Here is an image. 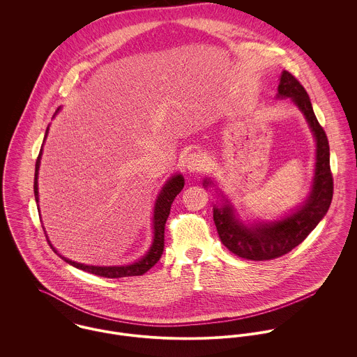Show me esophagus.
Wrapping results in <instances>:
<instances>
[{
    "mask_svg": "<svg viewBox=\"0 0 357 357\" xmlns=\"http://www.w3.org/2000/svg\"><path fill=\"white\" fill-rule=\"evenodd\" d=\"M185 167L190 172H199L204 167V156L201 153H191L185 158Z\"/></svg>",
    "mask_w": 357,
    "mask_h": 357,
    "instance_id": "1",
    "label": "esophagus"
}]
</instances>
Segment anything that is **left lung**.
<instances>
[{
    "mask_svg": "<svg viewBox=\"0 0 357 357\" xmlns=\"http://www.w3.org/2000/svg\"><path fill=\"white\" fill-rule=\"evenodd\" d=\"M291 99L304 114L316 142V162L312 188L304 204L272 221L245 224L234 204L221 192L222 204L213 206V220L222 245L242 258L264 261L287 255L303 243L326 215L333 199V174L330 170V147L326 132L319 125L304 86L289 71H282L276 99ZM214 185L204 178V187Z\"/></svg>",
    "mask_w": 357,
    "mask_h": 357,
    "instance_id": "obj_1",
    "label": "left lung"
}]
</instances>
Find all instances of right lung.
I'll return each instance as SVG.
<instances>
[{"mask_svg": "<svg viewBox=\"0 0 357 357\" xmlns=\"http://www.w3.org/2000/svg\"><path fill=\"white\" fill-rule=\"evenodd\" d=\"M59 111V109H57ZM50 132V126L47 128L45 132V137H44V143L47 140ZM44 147V144H43ZM43 147L40 150V155L37 158L36 162V174H34V197H36V202H40V197H38V170H40V165H41V156H43ZM184 187V177L183 174L177 173L174 176H172L166 184L162 187L160 192L158 194L156 199H155V204H153V243L151 248L149 249V252L143 255L140 259L128 264V265H115V266H99V265H86V264H81V262H75L73 259H68L66 257L57 253V250L52 246L51 241L47 236V241L50 243L52 249L54 250V253L60 255L67 264L82 269L85 272L98 275V276H102V278H126V276H140L143 273H146L149 269H151L153 265L159 261L160 255L163 253V246H165V224L166 220L169 217L170 213V207L174 201V198L181 192ZM38 213H40V206H38Z\"/></svg>", "mask_w": 357, "mask_h": 357, "instance_id": "1", "label": "right lung"}]
</instances>
